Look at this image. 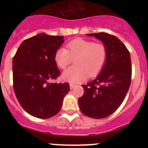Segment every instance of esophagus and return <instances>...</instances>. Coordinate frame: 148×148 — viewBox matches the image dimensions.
<instances>
[{
	"label": "esophagus",
	"instance_id": "obj_1",
	"mask_svg": "<svg viewBox=\"0 0 148 148\" xmlns=\"http://www.w3.org/2000/svg\"><path fill=\"white\" fill-rule=\"evenodd\" d=\"M75 87V84H70V89H71V90H72V89L74 88Z\"/></svg>",
	"mask_w": 148,
	"mask_h": 148
}]
</instances>
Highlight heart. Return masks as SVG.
Masks as SVG:
<instances>
[{
  "label": "heart",
  "mask_w": 148,
  "mask_h": 148,
  "mask_svg": "<svg viewBox=\"0 0 148 148\" xmlns=\"http://www.w3.org/2000/svg\"><path fill=\"white\" fill-rule=\"evenodd\" d=\"M67 48L61 47L55 53V61L65 70L75 59V66L63 73L62 78L72 84L95 77L101 71L108 58V49L102 43L83 38H75L67 44Z\"/></svg>",
  "instance_id": "b5f03b06"
}]
</instances>
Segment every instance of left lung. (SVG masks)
Wrapping results in <instances>:
<instances>
[{
    "instance_id": "left-lung-1",
    "label": "left lung",
    "mask_w": 148,
    "mask_h": 148,
    "mask_svg": "<svg viewBox=\"0 0 148 148\" xmlns=\"http://www.w3.org/2000/svg\"><path fill=\"white\" fill-rule=\"evenodd\" d=\"M100 39L108 49L107 61L95 80L82 85L78 99L81 111L93 119L108 117L118 109L130 87L132 66L130 52L117 37L105 32L87 34Z\"/></svg>"
}]
</instances>
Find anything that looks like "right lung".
<instances>
[{"mask_svg":"<svg viewBox=\"0 0 148 148\" xmlns=\"http://www.w3.org/2000/svg\"><path fill=\"white\" fill-rule=\"evenodd\" d=\"M63 36L41 33L24 40L12 60L13 88L22 108L38 119L56 116L70 84L49 83L60 71L55 53L64 43Z\"/></svg>","mask_w":148,"mask_h":148,"instance_id":"obj_1","label":"right lung"}]
</instances>
